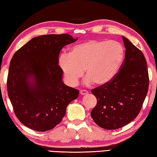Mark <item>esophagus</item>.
I'll return each instance as SVG.
<instances>
[{"mask_svg":"<svg viewBox=\"0 0 157 157\" xmlns=\"http://www.w3.org/2000/svg\"><path fill=\"white\" fill-rule=\"evenodd\" d=\"M80 93H81V95H86V94H88V90H80Z\"/></svg>","mask_w":157,"mask_h":157,"instance_id":"obj_1","label":"esophagus"}]
</instances>
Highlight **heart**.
<instances>
[{"instance_id":"obj_1","label":"heart","mask_w":157,"mask_h":157,"mask_svg":"<svg viewBox=\"0 0 157 157\" xmlns=\"http://www.w3.org/2000/svg\"><path fill=\"white\" fill-rule=\"evenodd\" d=\"M124 48L117 40H89L77 43L59 58V66L69 85L75 86L85 70V83L102 86L117 75L124 58Z\"/></svg>"}]
</instances>
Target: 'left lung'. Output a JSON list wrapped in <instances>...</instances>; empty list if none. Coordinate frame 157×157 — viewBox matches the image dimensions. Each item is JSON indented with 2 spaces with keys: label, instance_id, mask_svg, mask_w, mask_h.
Here are the masks:
<instances>
[{
  "label": "left lung",
  "instance_id": "obj_1",
  "mask_svg": "<svg viewBox=\"0 0 157 157\" xmlns=\"http://www.w3.org/2000/svg\"><path fill=\"white\" fill-rule=\"evenodd\" d=\"M122 38L126 52L119 72L109 83L91 90L97 98L91 117L96 124L107 130L120 128L136 119L149 88L145 57L128 39Z\"/></svg>",
  "mask_w": 157,
  "mask_h": 157
}]
</instances>
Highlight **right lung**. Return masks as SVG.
Wrapping results in <instances>:
<instances>
[{"instance_id":"add662e5","label":"right lung","mask_w":157,"mask_h":157,"mask_svg":"<svg viewBox=\"0 0 157 157\" xmlns=\"http://www.w3.org/2000/svg\"><path fill=\"white\" fill-rule=\"evenodd\" d=\"M67 33L35 37L12 57L7 88L16 117L36 131L51 130L62 121L67 105L78 96L65 85L58 64L60 50L76 42Z\"/></svg>"}]
</instances>
